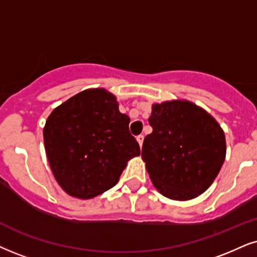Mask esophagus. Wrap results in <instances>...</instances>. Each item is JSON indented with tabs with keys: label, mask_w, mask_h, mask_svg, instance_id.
Returning a JSON list of instances; mask_svg holds the SVG:
<instances>
[{
	"label": "esophagus",
	"mask_w": 257,
	"mask_h": 257,
	"mask_svg": "<svg viewBox=\"0 0 257 257\" xmlns=\"http://www.w3.org/2000/svg\"><path fill=\"white\" fill-rule=\"evenodd\" d=\"M137 142L139 143V147H143V142H144V136L143 135H139L137 137Z\"/></svg>",
	"instance_id": "esophagus-1"
}]
</instances>
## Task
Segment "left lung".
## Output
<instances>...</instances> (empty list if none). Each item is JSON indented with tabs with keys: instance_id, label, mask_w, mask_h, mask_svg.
<instances>
[{
	"instance_id": "1",
	"label": "left lung",
	"mask_w": 257,
	"mask_h": 257,
	"mask_svg": "<svg viewBox=\"0 0 257 257\" xmlns=\"http://www.w3.org/2000/svg\"><path fill=\"white\" fill-rule=\"evenodd\" d=\"M142 158L154 186L173 200L204 193L219 173L226 154L224 131L213 116L191 101L153 104Z\"/></svg>"
}]
</instances>
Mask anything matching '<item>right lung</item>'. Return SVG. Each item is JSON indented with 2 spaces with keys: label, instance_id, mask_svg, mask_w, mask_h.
Segmentation results:
<instances>
[{
  "label": "right lung",
  "instance_id": "add662e5",
  "mask_svg": "<svg viewBox=\"0 0 257 257\" xmlns=\"http://www.w3.org/2000/svg\"><path fill=\"white\" fill-rule=\"evenodd\" d=\"M128 123L102 88L81 91L52 110L44 144L53 176L69 195L91 199L116 185L128 161L141 155Z\"/></svg>",
  "mask_w": 257,
  "mask_h": 257
}]
</instances>
